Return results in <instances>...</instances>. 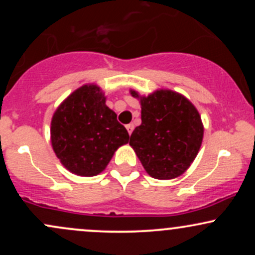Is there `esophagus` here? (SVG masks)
I'll return each instance as SVG.
<instances>
[{
  "label": "esophagus",
  "mask_w": 255,
  "mask_h": 255,
  "mask_svg": "<svg viewBox=\"0 0 255 255\" xmlns=\"http://www.w3.org/2000/svg\"><path fill=\"white\" fill-rule=\"evenodd\" d=\"M126 128H127L128 133H129V135H130V134H131V131H133V129H134V125H133V124H129V125H127V126H126Z\"/></svg>",
  "instance_id": "34e87169"
}]
</instances>
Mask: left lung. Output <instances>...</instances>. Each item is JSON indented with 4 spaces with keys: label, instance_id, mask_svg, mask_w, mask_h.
Instances as JSON below:
<instances>
[{
    "label": "left lung",
    "instance_id": "obj_1",
    "mask_svg": "<svg viewBox=\"0 0 255 255\" xmlns=\"http://www.w3.org/2000/svg\"><path fill=\"white\" fill-rule=\"evenodd\" d=\"M141 125L131 133L129 145L150 176L170 180L182 175L197 157L204 135L200 115L191 102L170 90L140 97Z\"/></svg>",
    "mask_w": 255,
    "mask_h": 255
}]
</instances>
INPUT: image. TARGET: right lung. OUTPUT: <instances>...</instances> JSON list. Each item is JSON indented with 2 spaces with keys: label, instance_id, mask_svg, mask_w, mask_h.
<instances>
[{
  "label": "right lung",
  "instance_id": "obj_1",
  "mask_svg": "<svg viewBox=\"0 0 255 255\" xmlns=\"http://www.w3.org/2000/svg\"><path fill=\"white\" fill-rule=\"evenodd\" d=\"M129 135L118 116L105 105L96 85H84L55 111L51 144L61 163L79 176H96Z\"/></svg>",
  "mask_w": 255,
  "mask_h": 255
}]
</instances>
